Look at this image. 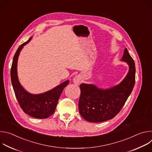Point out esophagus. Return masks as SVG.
Wrapping results in <instances>:
<instances>
[{
	"label": "esophagus",
	"instance_id": "obj_1",
	"mask_svg": "<svg viewBox=\"0 0 152 152\" xmlns=\"http://www.w3.org/2000/svg\"><path fill=\"white\" fill-rule=\"evenodd\" d=\"M73 81L74 82V83H75L76 85H79L81 82V77L79 75L76 76L75 77H73Z\"/></svg>",
	"mask_w": 152,
	"mask_h": 152
}]
</instances>
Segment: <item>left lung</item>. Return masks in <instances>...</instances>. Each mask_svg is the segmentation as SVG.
<instances>
[{"mask_svg":"<svg viewBox=\"0 0 152 152\" xmlns=\"http://www.w3.org/2000/svg\"><path fill=\"white\" fill-rule=\"evenodd\" d=\"M120 60L128 64L129 69L119 84L106 89L99 88L94 84L80 85L79 110L85 120L99 123L113 118L132 93L135 81V66L126 48Z\"/></svg>","mask_w":152,"mask_h":152,"instance_id":"obj_1","label":"left lung"}]
</instances>
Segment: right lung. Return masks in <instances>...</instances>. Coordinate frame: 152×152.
<instances>
[{"label": "right lung", "mask_w": 152, "mask_h": 152, "mask_svg": "<svg viewBox=\"0 0 152 152\" xmlns=\"http://www.w3.org/2000/svg\"><path fill=\"white\" fill-rule=\"evenodd\" d=\"M31 39L32 37L20 45L14 56L11 69V82L15 97L22 110L35 118H47L54 113L60 96L64 88L69 84V80L41 94H31L24 89L18 78L17 61L20 51Z\"/></svg>", "instance_id": "add662e5"}]
</instances>
